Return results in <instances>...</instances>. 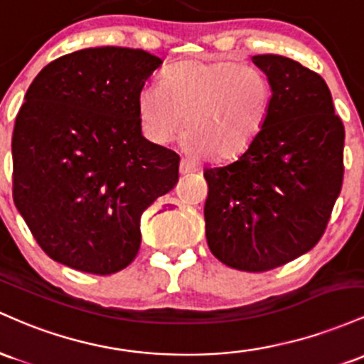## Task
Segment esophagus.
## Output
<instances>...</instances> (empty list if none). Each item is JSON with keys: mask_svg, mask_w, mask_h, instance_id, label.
I'll use <instances>...</instances> for the list:
<instances>
[{"mask_svg": "<svg viewBox=\"0 0 364 364\" xmlns=\"http://www.w3.org/2000/svg\"><path fill=\"white\" fill-rule=\"evenodd\" d=\"M194 171H198V165H196L194 161L187 160V158H182V160H181V173L186 175V173H194Z\"/></svg>", "mask_w": 364, "mask_h": 364, "instance_id": "obj_1", "label": "esophagus"}]
</instances>
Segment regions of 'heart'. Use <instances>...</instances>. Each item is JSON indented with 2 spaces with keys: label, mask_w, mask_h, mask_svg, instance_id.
Returning a JSON list of instances; mask_svg holds the SVG:
<instances>
[{
  "label": "heart",
  "mask_w": 364,
  "mask_h": 364,
  "mask_svg": "<svg viewBox=\"0 0 364 364\" xmlns=\"http://www.w3.org/2000/svg\"><path fill=\"white\" fill-rule=\"evenodd\" d=\"M272 106L268 77L234 61H181L161 80L146 82L137 97L141 127L149 141L166 144L186 122V148L218 161L249 149L267 125Z\"/></svg>",
  "instance_id": "obj_1"
}]
</instances>
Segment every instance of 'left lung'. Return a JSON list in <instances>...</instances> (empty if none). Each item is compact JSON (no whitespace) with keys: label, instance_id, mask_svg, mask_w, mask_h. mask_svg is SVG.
Here are the masks:
<instances>
[{"label":"left lung","instance_id":"8db88e82","mask_svg":"<svg viewBox=\"0 0 364 364\" xmlns=\"http://www.w3.org/2000/svg\"><path fill=\"white\" fill-rule=\"evenodd\" d=\"M273 87L267 125L235 161L204 168L210 251L227 267L267 272L325 234L344 178V124L316 72L279 55L252 56Z\"/></svg>","mask_w":364,"mask_h":364}]
</instances>
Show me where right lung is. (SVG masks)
<instances>
[{"mask_svg":"<svg viewBox=\"0 0 364 364\" xmlns=\"http://www.w3.org/2000/svg\"><path fill=\"white\" fill-rule=\"evenodd\" d=\"M163 61L87 48L27 89L11 137L14 201L51 259L112 275L136 259L141 216L178 181L181 158L141 134L137 97Z\"/></svg>","mask_w":364,"mask_h":364,"instance_id":"1","label":"right lung"}]
</instances>
